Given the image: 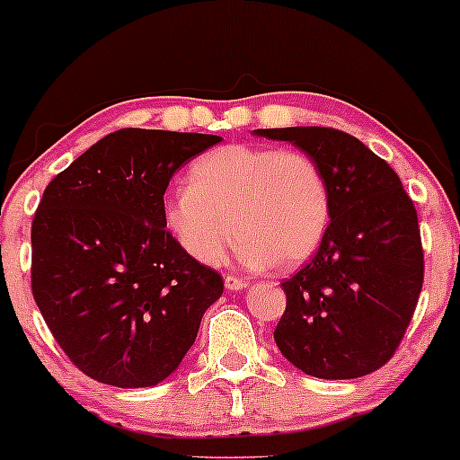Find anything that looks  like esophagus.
Instances as JSON below:
<instances>
[{
    "label": "esophagus",
    "instance_id": "esophagus-1",
    "mask_svg": "<svg viewBox=\"0 0 460 460\" xmlns=\"http://www.w3.org/2000/svg\"><path fill=\"white\" fill-rule=\"evenodd\" d=\"M225 288L229 289V292H240V289L248 288V281H246V279L231 277V274H226V277H225Z\"/></svg>",
    "mask_w": 460,
    "mask_h": 460
}]
</instances>
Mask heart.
Wrapping results in <instances>:
<instances>
[{
	"mask_svg": "<svg viewBox=\"0 0 460 460\" xmlns=\"http://www.w3.org/2000/svg\"><path fill=\"white\" fill-rule=\"evenodd\" d=\"M188 183L164 200V225L205 266L225 260L237 229L242 266L296 268L314 255L329 226L326 179L300 151L218 146L194 160Z\"/></svg>",
	"mask_w": 460,
	"mask_h": 460,
	"instance_id": "heart-1",
	"label": "heart"
}]
</instances>
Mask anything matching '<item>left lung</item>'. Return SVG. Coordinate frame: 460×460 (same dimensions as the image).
I'll list each match as a JSON object with an SVG mask.
<instances>
[{"mask_svg": "<svg viewBox=\"0 0 460 460\" xmlns=\"http://www.w3.org/2000/svg\"><path fill=\"white\" fill-rule=\"evenodd\" d=\"M320 166L331 223L318 252L283 281L288 307L274 331L281 355L326 381L358 378L394 357L424 283L413 200L387 162L346 131L255 129Z\"/></svg>", "mask_w": 460, "mask_h": 460, "instance_id": "left-lung-1", "label": "left lung"}]
</instances>
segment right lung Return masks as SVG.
<instances>
[{
	"mask_svg": "<svg viewBox=\"0 0 460 460\" xmlns=\"http://www.w3.org/2000/svg\"><path fill=\"white\" fill-rule=\"evenodd\" d=\"M220 140L119 129L45 188L31 223V294L66 357L94 381H166L223 296V277L164 225L171 177Z\"/></svg>",
	"mask_w": 460,
	"mask_h": 460,
	"instance_id": "obj_1",
	"label": "right lung"
}]
</instances>
